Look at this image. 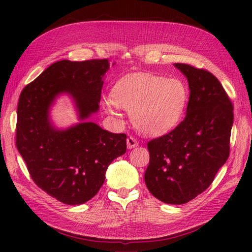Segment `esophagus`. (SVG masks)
<instances>
[{"label": "esophagus", "mask_w": 252, "mask_h": 252, "mask_svg": "<svg viewBox=\"0 0 252 252\" xmlns=\"http://www.w3.org/2000/svg\"><path fill=\"white\" fill-rule=\"evenodd\" d=\"M126 144H127V148H129V149H131V148H134V147L138 146V142H137V140H136V138H135L134 136H132V135H130L129 137H127Z\"/></svg>", "instance_id": "1"}]
</instances>
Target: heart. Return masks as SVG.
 Listing matches in <instances>:
<instances>
[{
    "label": "heart",
    "instance_id": "b5f03b06",
    "mask_svg": "<svg viewBox=\"0 0 252 252\" xmlns=\"http://www.w3.org/2000/svg\"><path fill=\"white\" fill-rule=\"evenodd\" d=\"M112 100L105 107L111 114L121 107L132 112V122L146 135L170 131L183 117L189 98L186 85L179 79L135 74L121 79L111 90Z\"/></svg>",
    "mask_w": 252,
    "mask_h": 252
}]
</instances>
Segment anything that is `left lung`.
Masks as SVG:
<instances>
[{"label":"left lung","mask_w":252,"mask_h":252,"mask_svg":"<svg viewBox=\"0 0 252 252\" xmlns=\"http://www.w3.org/2000/svg\"><path fill=\"white\" fill-rule=\"evenodd\" d=\"M189 87L186 116L172 131L147 143L145 183L165 203L183 205L211 185L229 156L233 103L206 69L175 63Z\"/></svg>","instance_id":"obj_1"}]
</instances>
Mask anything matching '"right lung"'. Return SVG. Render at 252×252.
Returning <instances> with one entry per match:
<instances>
[{
	"instance_id": "right-lung-1",
	"label": "right lung",
	"mask_w": 252,
	"mask_h": 252,
	"mask_svg": "<svg viewBox=\"0 0 252 252\" xmlns=\"http://www.w3.org/2000/svg\"><path fill=\"white\" fill-rule=\"evenodd\" d=\"M109 60L60 61L21 91L17 107L16 146L34 183L66 205H81L104 184L112 160L126 151V135L115 134L93 122L58 131L49 121V108L58 94L76 100L80 119L98 110Z\"/></svg>"
}]
</instances>
